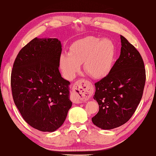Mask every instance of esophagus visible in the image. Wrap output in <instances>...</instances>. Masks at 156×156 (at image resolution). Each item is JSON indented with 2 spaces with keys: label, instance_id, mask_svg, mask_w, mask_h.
<instances>
[{
  "label": "esophagus",
  "instance_id": "1",
  "mask_svg": "<svg viewBox=\"0 0 156 156\" xmlns=\"http://www.w3.org/2000/svg\"><path fill=\"white\" fill-rule=\"evenodd\" d=\"M91 94V87L85 80H79L75 83L73 88V94L75 102H81L86 100Z\"/></svg>",
  "mask_w": 156,
  "mask_h": 156
}]
</instances>
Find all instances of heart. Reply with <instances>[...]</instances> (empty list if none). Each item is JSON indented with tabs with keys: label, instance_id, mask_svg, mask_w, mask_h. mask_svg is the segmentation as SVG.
<instances>
[{
	"label": "heart",
	"instance_id": "b5f03b06",
	"mask_svg": "<svg viewBox=\"0 0 156 156\" xmlns=\"http://www.w3.org/2000/svg\"><path fill=\"white\" fill-rule=\"evenodd\" d=\"M115 46L112 41L100 40L95 36H86L73 43L67 55H62L60 66L67 79H73L83 63L85 72L92 78L106 77L112 67Z\"/></svg>",
	"mask_w": 156,
	"mask_h": 156
}]
</instances>
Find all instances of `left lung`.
<instances>
[{
  "label": "left lung",
  "instance_id": "left-lung-1",
  "mask_svg": "<svg viewBox=\"0 0 156 156\" xmlns=\"http://www.w3.org/2000/svg\"><path fill=\"white\" fill-rule=\"evenodd\" d=\"M120 41L119 58L108 75L95 83L94 98L99 111L91 120L104 130L116 128L131 119L145 86V69L141 55L125 37L120 36Z\"/></svg>",
  "mask_w": 156,
  "mask_h": 156
}]
</instances>
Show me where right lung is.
<instances>
[{"label":"right lung","mask_w":156,"mask_h":156,"mask_svg":"<svg viewBox=\"0 0 156 156\" xmlns=\"http://www.w3.org/2000/svg\"><path fill=\"white\" fill-rule=\"evenodd\" d=\"M62 44L58 38L34 39L16 57L11 90L25 121L43 132H54L64 123L69 110L70 82L59 72Z\"/></svg>","instance_id":"obj_1"}]
</instances>
